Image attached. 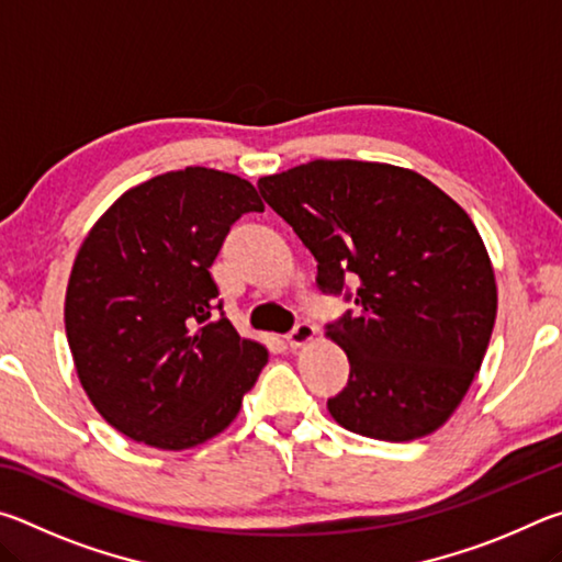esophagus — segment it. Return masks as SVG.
Wrapping results in <instances>:
<instances>
[{
    "instance_id": "1",
    "label": "esophagus",
    "mask_w": 562,
    "mask_h": 562,
    "mask_svg": "<svg viewBox=\"0 0 562 562\" xmlns=\"http://www.w3.org/2000/svg\"><path fill=\"white\" fill-rule=\"evenodd\" d=\"M317 335V327L310 325V322H300V325H294V329L288 335V345L292 349H300L304 345H310L312 339Z\"/></svg>"
}]
</instances>
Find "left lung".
Segmentation results:
<instances>
[{
	"label": "left lung",
	"instance_id": "8db88e82",
	"mask_svg": "<svg viewBox=\"0 0 562 562\" xmlns=\"http://www.w3.org/2000/svg\"><path fill=\"white\" fill-rule=\"evenodd\" d=\"M258 188L315 255L317 288L355 304L327 325L349 357V382L327 402L335 422L382 441L439 429L481 369L498 307L471 217L414 170L364 160H310Z\"/></svg>",
	"mask_w": 562,
	"mask_h": 562
}]
</instances>
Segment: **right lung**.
I'll use <instances>...</instances> for the list:
<instances>
[{
    "label": "right lung",
    "mask_w": 562,
    "mask_h": 562,
    "mask_svg": "<svg viewBox=\"0 0 562 562\" xmlns=\"http://www.w3.org/2000/svg\"><path fill=\"white\" fill-rule=\"evenodd\" d=\"M258 190L213 168L146 180L113 203L76 255L66 337L83 392L133 441L180 451L240 412L268 349L237 335L211 265Z\"/></svg>",
    "instance_id": "1"
}]
</instances>
